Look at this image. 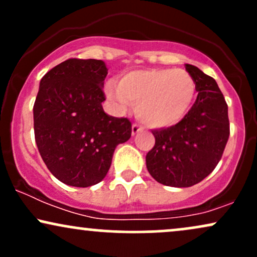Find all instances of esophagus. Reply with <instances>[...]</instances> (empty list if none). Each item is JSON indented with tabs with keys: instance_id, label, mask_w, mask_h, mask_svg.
<instances>
[{
	"instance_id": "obj_1",
	"label": "esophagus",
	"mask_w": 257,
	"mask_h": 257,
	"mask_svg": "<svg viewBox=\"0 0 257 257\" xmlns=\"http://www.w3.org/2000/svg\"><path fill=\"white\" fill-rule=\"evenodd\" d=\"M143 131H144V126L140 125V124H138V123H134V124H133V126H132V134L133 135L138 134V133H140V132H143Z\"/></svg>"
}]
</instances>
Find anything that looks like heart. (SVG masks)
Here are the masks:
<instances>
[{
	"label": "heart",
	"instance_id": "1",
	"mask_svg": "<svg viewBox=\"0 0 257 257\" xmlns=\"http://www.w3.org/2000/svg\"><path fill=\"white\" fill-rule=\"evenodd\" d=\"M105 93L118 110H125L132 101L144 123L163 128L185 118L196 95V83L181 69L135 70L125 73L119 84L108 81Z\"/></svg>",
	"mask_w": 257,
	"mask_h": 257
}]
</instances>
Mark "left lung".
<instances>
[{
	"label": "left lung",
	"mask_w": 257,
	"mask_h": 257,
	"mask_svg": "<svg viewBox=\"0 0 257 257\" xmlns=\"http://www.w3.org/2000/svg\"><path fill=\"white\" fill-rule=\"evenodd\" d=\"M185 67L196 83V101L178 124L152 131L156 143L146 155L152 178L172 187H190L205 179L229 137L228 106L216 81L193 65Z\"/></svg>",
	"instance_id": "left-lung-1"
}]
</instances>
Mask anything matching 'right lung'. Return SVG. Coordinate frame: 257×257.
<instances>
[{"label": "right lung", "mask_w": 257, "mask_h": 257, "mask_svg": "<svg viewBox=\"0 0 257 257\" xmlns=\"http://www.w3.org/2000/svg\"><path fill=\"white\" fill-rule=\"evenodd\" d=\"M106 76L102 60L69 59L40 82L35 140L49 172L69 186L89 187L101 181L117 145L132 137L131 120L108 116L102 108Z\"/></svg>", "instance_id": "1"}]
</instances>
